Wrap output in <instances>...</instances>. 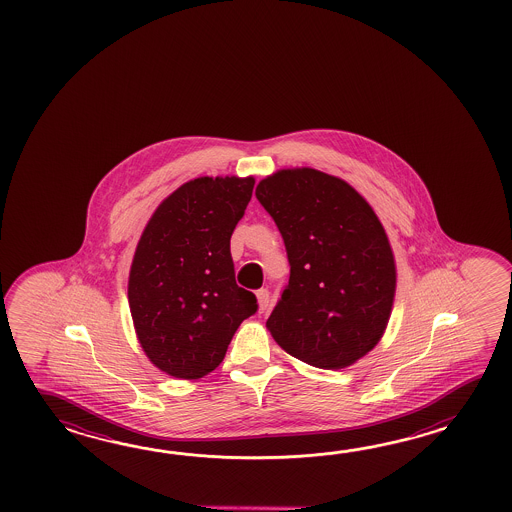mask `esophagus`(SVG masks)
Segmentation results:
<instances>
[{"mask_svg":"<svg viewBox=\"0 0 512 512\" xmlns=\"http://www.w3.org/2000/svg\"><path fill=\"white\" fill-rule=\"evenodd\" d=\"M256 296H258V305H260L261 313H263V311H267V307H269V302H271V296H269V291H267V289H260V291L256 293Z\"/></svg>","mask_w":512,"mask_h":512,"instance_id":"esophagus-1","label":"esophagus"}]
</instances>
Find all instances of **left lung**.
<instances>
[{
  "label": "left lung",
  "mask_w": 512,
  "mask_h": 512,
  "mask_svg": "<svg viewBox=\"0 0 512 512\" xmlns=\"http://www.w3.org/2000/svg\"><path fill=\"white\" fill-rule=\"evenodd\" d=\"M256 197L282 234L289 283L267 327L280 348L340 370L377 346L395 296V261L381 221L346 181L313 168L280 170Z\"/></svg>",
  "instance_id": "obj_1"
}]
</instances>
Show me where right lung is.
I'll list each match as a JSON object with an SVG mask.
<instances>
[{
	"instance_id": "add662e5",
	"label": "right lung",
	"mask_w": 512,
	"mask_h": 512,
	"mask_svg": "<svg viewBox=\"0 0 512 512\" xmlns=\"http://www.w3.org/2000/svg\"><path fill=\"white\" fill-rule=\"evenodd\" d=\"M252 188V177H197L166 197L142 232L128 282L131 318L148 359L172 377L216 370L258 311L230 256Z\"/></svg>"
}]
</instances>
